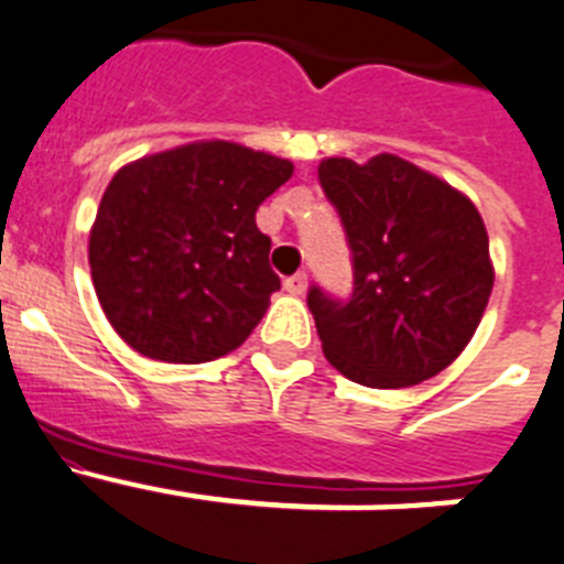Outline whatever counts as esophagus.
<instances>
[{
    "instance_id": "esophagus-1",
    "label": "esophagus",
    "mask_w": 564,
    "mask_h": 564,
    "mask_svg": "<svg viewBox=\"0 0 564 564\" xmlns=\"http://www.w3.org/2000/svg\"><path fill=\"white\" fill-rule=\"evenodd\" d=\"M306 286H310V278H306V272H295V275H289L286 281H283V289H286L289 295H303V292H306Z\"/></svg>"
}]
</instances>
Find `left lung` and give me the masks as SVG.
Here are the masks:
<instances>
[{"label":"left lung","mask_w":564,"mask_h":564,"mask_svg":"<svg viewBox=\"0 0 564 564\" xmlns=\"http://www.w3.org/2000/svg\"><path fill=\"white\" fill-rule=\"evenodd\" d=\"M355 263L346 303L310 289L323 355L371 389L417 386L452 366L477 332L494 289L488 232L459 189L400 155L366 164L323 159Z\"/></svg>","instance_id":"obj_1"}]
</instances>
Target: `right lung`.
<instances>
[{"instance_id":"add662e5","label":"right lung","mask_w":564,"mask_h":564,"mask_svg":"<svg viewBox=\"0 0 564 564\" xmlns=\"http://www.w3.org/2000/svg\"><path fill=\"white\" fill-rule=\"evenodd\" d=\"M292 170L215 139L112 175L87 252L101 310L127 346L164 364H207L252 335L281 289L254 213Z\"/></svg>"}]
</instances>
